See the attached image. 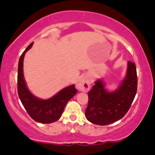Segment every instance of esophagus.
Returning <instances> with one entry per match:
<instances>
[{
	"mask_svg": "<svg viewBox=\"0 0 155 155\" xmlns=\"http://www.w3.org/2000/svg\"><path fill=\"white\" fill-rule=\"evenodd\" d=\"M76 87H77V89L79 91L84 92H88L90 88V77L87 75H84L82 76H81L79 81H78Z\"/></svg>",
	"mask_w": 155,
	"mask_h": 155,
	"instance_id": "esophagus-1",
	"label": "esophagus"
}]
</instances>
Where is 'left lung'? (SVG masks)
<instances>
[{
  "instance_id": "obj_1",
  "label": "left lung",
  "mask_w": 155,
  "mask_h": 155,
  "mask_svg": "<svg viewBox=\"0 0 155 155\" xmlns=\"http://www.w3.org/2000/svg\"><path fill=\"white\" fill-rule=\"evenodd\" d=\"M136 64L128 61L126 76L117 90L108 92L101 80L95 81L88 92L85 117L92 123L106 125L120 120L130 108L137 92Z\"/></svg>"
}]
</instances>
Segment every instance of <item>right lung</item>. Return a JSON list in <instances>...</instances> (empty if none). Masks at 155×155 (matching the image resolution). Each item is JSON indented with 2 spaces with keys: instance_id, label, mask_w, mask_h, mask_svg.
<instances>
[{
  "instance_id": "obj_1",
  "label": "right lung",
  "mask_w": 155,
  "mask_h": 155,
  "mask_svg": "<svg viewBox=\"0 0 155 155\" xmlns=\"http://www.w3.org/2000/svg\"><path fill=\"white\" fill-rule=\"evenodd\" d=\"M30 44L20 56L17 73V91L21 102L28 114L35 122L49 124L58 121L61 117L67 103L77 93L74 84L61 90L54 96L47 100H42L34 96L28 88L23 74V60L26 51L31 49Z\"/></svg>"
}]
</instances>
